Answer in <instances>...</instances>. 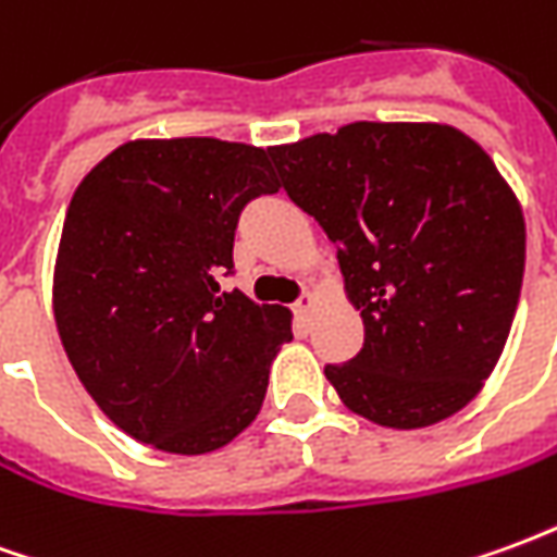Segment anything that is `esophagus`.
Wrapping results in <instances>:
<instances>
[{"mask_svg": "<svg viewBox=\"0 0 557 557\" xmlns=\"http://www.w3.org/2000/svg\"><path fill=\"white\" fill-rule=\"evenodd\" d=\"M315 304H319V295H315V292H304L301 301L295 304V313H298V315H310L315 310Z\"/></svg>", "mask_w": 557, "mask_h": 557, "instance_id": "1", "label": "esophagus"}]
</instances>
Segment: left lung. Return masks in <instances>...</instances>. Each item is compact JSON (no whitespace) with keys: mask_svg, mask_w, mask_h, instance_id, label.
<instances>
[{"mask_svg":"<svg viewBox=\"0 0 557 557\" xmlns=\"http://www.w3.org/2000/svg\"><path fill=\"white\" fill-rule=\"evenodd\" d=\"M268 151L361 313L363 349L325 367L343 406L387 430L466 409L502 358L525 271L522 206L490 154L438 122H351Z\"/></svg>","mask_w":557,"mask_h":557,"instance_id":"obj_1","label":"left lung"}]
</instances>
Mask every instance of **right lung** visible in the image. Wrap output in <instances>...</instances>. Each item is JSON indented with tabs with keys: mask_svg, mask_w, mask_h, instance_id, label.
I'll return each mask as SVG.
<instances>
[{
	"mask_svg": "<svg viewBox=\"0 0 557 557\" xmlns=\"http://www.w3.org/2000/svg\"><path fill=\"white\" fill-rule=\"evenodd\" d=\"M268 148L214 137L131 139L71 196L53 315L98 409L163 454L220 450L256 420L286 307L220 295L242 208L277 194Z\"/></svg>",
	"mask_w": 557,
	"mask_h": 557,
	"instance_id": "add662e5",
	"label": "right lung"
}]
</instances>
